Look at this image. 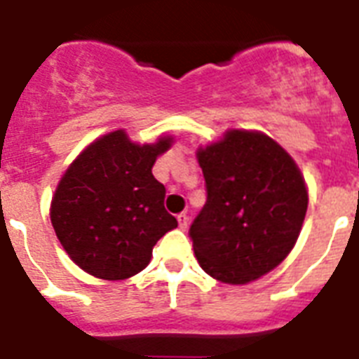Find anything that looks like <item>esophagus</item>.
I'll return each instance as SVG.
<instances>
[{
    "label": "esophagus",
    "mask_w": 359,
    "mask_h": 359,
    "mask_svg": "<svg viewBox=\"0 0 359 359\" xmlns=\"http://www.w3.org/2000/svg\"><path fill=\"white\" fill-rule=\"evenodd\" d=\"M177 219H179V227L182 231H186L188 229V224H190V219H188V214H179V216H177Z\"/></svg>",
    "instance_id": "34e87169"
}]
</instances>
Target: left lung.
Here are the masks:
<instances>
[{
    "label": "left lung",
    "mask_w": 359,
    "mask_h": 359,
    "mask_svg": "<svg viewBox=\"0 0 359 359\" xmlns=\"http://www.w3.org/2000/svg\"><path fill=\"white\" fill-rule=\"evenodd\" d=\"M207 203L190 227L208 276L245 285L294 248L307 212V186L289 152L257 130H227L197 149Z\"/></svg>",
    "instance_id": "8db88e82"
}]
</instances>
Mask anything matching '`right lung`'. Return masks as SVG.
Wrapping results in <instances>:
<instances>
[{"instance_id":"1","label":"right lung","mask_w":359,"mask_h":359,"mask_svg":"<svg viewBox=\"0 0 359 359\" xmlns=\"http://www.w3.org/2000/svg\"><path fill=\"white\" fill-rule=\"evenodd\" d=\"M173 143L137 145L124 130L98 137L59 180L50 219L69 257L98 279L119 281L151 262L152 248L177 219L165 210V188L152 165Z\"/></svg>"}]
</instances>
